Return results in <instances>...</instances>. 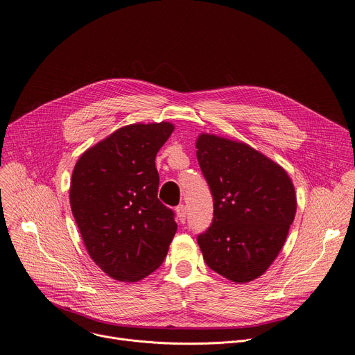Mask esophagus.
<instances>
[{
    "label": "esophagus",
    "instance_id": "obj_1",
    "mask_svg": "<svg viewBox=\"0 0 355 355\" xmlns=\"http://www.w3.org/2000/svg\"><path fill=\"white\" fill-rule=\"evenodd\" d=\"M176 216L180 223H184L186 222V216H187V210H186V206L180 205L176 207Z\"/></svg>",
    "mask_w": 355,
    "mask_h": 355
}]
</instances>
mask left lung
<instances>
[{
	"label": "left lung",
	"instance_id": "8db88e82",
	"mask_svg": "<svg viewBox=\"0 0 355 355\" xmlns=\"http://www.w3.org/2000/svg\"><path fill=\"white\" fill-rule=\"evenodd\" d=\"M196 156L213 196V222L198 237L206 264L244 284L279 256L297 210L291 178L277 162L241 141L203 132Z\"/></svg>",
	"mask_w": 355,
	"mask_h": 355
}]
</instances>
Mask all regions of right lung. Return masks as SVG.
<instances>
[{
	"label": "right lung",
	"instance_id": "obj_1",
	"mask_svg": "<svg viewBox=\"0 0 355 355\" xmlns=\"http://www.w3.org/2000/svg\"><path fill=\"white\" fill-rule=\"evenodd\" d=\"M173 130L166 121L130 123L75 163L71 210L89 257L114 280L139 282L168 254L178 225L157 199L155 157Z\"/></svg>",
	"mask_w": 355,
	"mask_h": 355
}]
</instances>
